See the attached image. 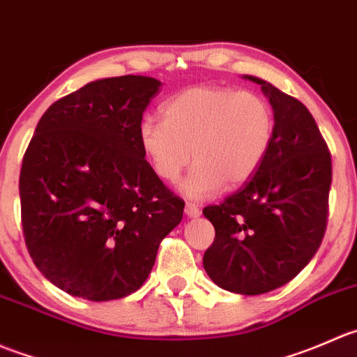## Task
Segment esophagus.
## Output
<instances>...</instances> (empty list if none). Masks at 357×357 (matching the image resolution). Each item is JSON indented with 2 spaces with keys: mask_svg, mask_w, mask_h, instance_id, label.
Segmentation results:
<instances>
[{
  "mask_svg": "<svg viewBox=\"0 0 357 357\" xmlns=\"http://www.w3.org/2000/svg\"><path fill=\"white\" fill-rule=\"evenodd\" d=\"M185 215L187 217H190V218H196V217H199L201 215V211H199V208L196 206V204H192V203H187L185 204Z\"/></svg>",
  "mask_w": 357,
  "mask_h": 357,
  "instance_id": "obj_1",
  "label": "esophagus"
}]
</instances>
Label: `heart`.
<instances>
[{
  "label": "heart",
  "instance_id": "heart-1",
  "mask_svg": "<svg viewBox=\"0 0 357 357\" xmlns=\"http://www.w3.org/2000/svg\"><path fill=\"white\" fill-rule=\"evenodd\" d=\"M274 139V112L253 91L194 86L168 98L163 119L144 118L139 144L154 174L175 182L190 158L196 161L182 190L203 199L224 185L248 182L266 160Z\"/></svg>",
  "mask_w": 357,
  "mask_h": 357
}]
</instances>
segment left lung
Here are the masks:
<instances>
[{
  "label": "left lung",
  "instance_id": "left-lung-1",
  "mask_svg": "<svg viewBox=\"0 0 357 357\" xmlns=\"http://www.w3.org/2000/svg\"><path fill=\"white\" fill-rule=\"evenodd\" d=\"M243 77L269 98L274 139L252 180L203 210L215 227L203 266L224 290L260 295L294 280L316 255L326 229L331 156L302 102L260 77Z\"/></svg>",
  "mask_w": 357,
  "mask_h": 357
}]
</instances>
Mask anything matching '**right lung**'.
Masks as SVG:
<instances>
[{"mask_svg": "<svg viewBox=\"0 0 357 357\" xmlns=\"http://www.w3.org/2000/svg\"><path fill=\"white\" fill-rule=\"evenodd\" d=\"M161 81H91L41 116L20 170L27 250L52 284L91 302L146 283L183 201L144 160L139 125Z\"/></svg>", "mask_w": 357, "mask_h": 357, "instance_id": "right-lung-1", "label": "right lung"}]
</instances>
